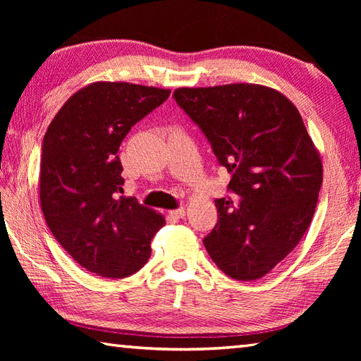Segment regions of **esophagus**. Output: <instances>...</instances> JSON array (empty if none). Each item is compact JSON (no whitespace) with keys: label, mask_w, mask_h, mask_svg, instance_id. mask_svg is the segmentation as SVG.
Returning <instances> with one entry per match:
<instances>
[{"label":"esophagus","mask_w":361,"mask_h":361,"mask_svg":"<svg viewBox=\"0 0 361 361\" xmlns=\"http://www.w3.org/2000/svg\"><path fill=\"white\" fill-rule=\"evenodd\" d=\"M185 214H186L185 208H178V209L169 211V216H171L172 219H183V217H185Z\"/></svg>","instance_id":"34e87169"}]
</instances>
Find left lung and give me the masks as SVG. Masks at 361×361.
I'll return each mask as SVG.
<instances>
[{
	"label": "left lung",
	"instance_id": "8db88e82",
	"mask_svg": "<svg viewBox=\"0 0 361 361\" xmlns=\"http://www.w3.org/2000/svg\"><path fill=\"white\" fill-rule=\"evenodd\" d=\"M175 101L231 175L234 198H217L219 221L203 243L237 281L270 273L295 250L315 214L323 163L298 109L259 83L176 88Z\"/></svg>",
	"mask_w": 361,
	"mask_h": 361
}]
</instances>
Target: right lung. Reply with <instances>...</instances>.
<instances>
[{"instance_id":"add662e5","label":"right lung","mask_w":361,"mask_h":361,"mask_svg":"<svg viewBox=\"0 0 361 361\" xmlns=\"http://www.w3.org/2000/svg\"><path fill=\"white\" fill-rule=\"evenodd\" d=\"M171 90L128 82H93L68 99L46 130L40 204L57 242L85 270L109 279L136 273L166 220L124 197L118 150L137 121Z\"/></svg>"}]
</instances>
